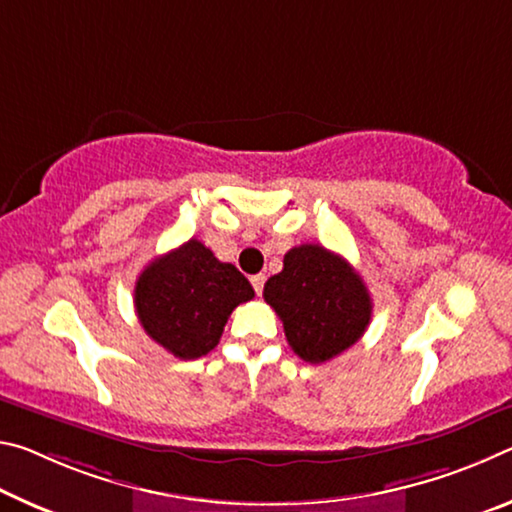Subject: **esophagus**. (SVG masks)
<instances>
[{"mask_svg":"<svg viewBox=\"0 0 512 512\" xmlns=\"http://www.w3.org/2000/svg\"><path fill=\"white\" fill-rule=\"evenodd\" d=\"M251 286H254L256 295H263V288H265V274H254V276H251Z\"/></svg>","mask_w":512,"mask_h":512,"instance_id":"1","label":"esophagus"}]
</instances>
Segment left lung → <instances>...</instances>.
Segmentation results:
<instances>
[{"label": "left lung", "mask_w": 512, "mask_h": 512, "mask_svg": "<svg viewBox=\"0 0 512 512\" xmlns=\"http://www.w3.org/2000/svg\"><path fill=\"white\" fill-rule=\"evenodd\" d=\"M263 297L281 317L288 345L306 363H326L356 345L372 320V299L345 258L320 245L292 247Z\"/></svg>", "instance_id": "8db88e82"}]
</instances>
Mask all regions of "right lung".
Segmentation results:
<instances>
[{
  "instance_id": "obj_1",
  "label": "right lung",
  "mask_w": 512,
  "mask_h": 512,
  "mask_svg": "<svg viewBox=\"0 0 512 512\" xmlns=\"http://www.w3.org/2000/svg\"><path fill=\"white\" fill-rule=\"evenodd\" d=\"M249 299L254 288L245 274L195 238L154 258L133 290L142 329L181 360L215 349L233 308Z\"/></svg>"
}]
</instances>
